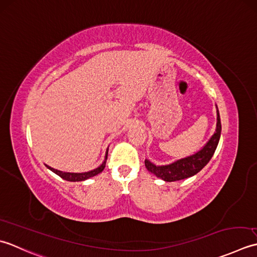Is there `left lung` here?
<instances>
[{"instance_id": "1", "label": "left lung", "mask_w": 257, "mask_h": 257, "mask_svg": "<svg viewBox=\"0 0 257 257\" xmlns=\"http://www.w3.org/2000/svg\"><path fill=\"white\" fill-rule=\"evenodd\" d=\"M216 113L217 123L215 132H214L212 138L207 141V143L200 151L166 165H155L150 160H145V166L148 171L165 182L181 181L197 174L208 163L209 160L212 159L214 152H215L217 148L219 138H221L222 125L218 109H216Z\"/></svg>"}]
</instances>
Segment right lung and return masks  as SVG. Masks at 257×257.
Returning a JSON list of instances; mask_svg holds the SVG:
<instances>
[{"label":"right lung","instance_id":"1","mask_svg":"<svg viewBox=\"0 0 257 257\" xmlns=\"http://www.w3.org/2000/svg\"><path fill=\"white\" fill-rule=\"evenodd\" d=\"M107 151L108 149L106 150V153H105V159H104L103 163L99 165L98 167H96V169H94L92 171H88V172H83V173H71V172H63V171H59V170H55L53 169V167H51L49 165L45 166L48 167L49 170H51L53 173H55L56 175H59L60 177H62L63 180L65 181H69V182H81V181H85L87 179H91V177L95 176L97 174H99L103 170L104 167H105V164H106V160H107Z\"/></svg>","mask_w":257,"mask_h":257}]
</instances>
